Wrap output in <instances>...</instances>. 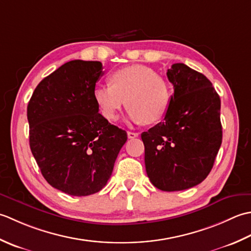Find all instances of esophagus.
<instances>
[{
  "label": "esophagus",
  "instance_id": "1",
  "mask_svg": "<svg viewBox=\"0 0 251 251\" xmlns=\"http://www.w3.org/2000/svg\"><path fill=\"white\" fill-rule=\"evenodd\" d=\"M139 136V133L137 132H131V131H127V137L129 139H134V137Z\"/></svg>",
  "mask_w": 251,
  "mask_h": 251
}]
</instances>
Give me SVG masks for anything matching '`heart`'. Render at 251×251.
I'll use <instances>...</instances> for the list:
<instances>
[{
  "label": "heart",
  "mask_w": 251,
  "mask_h": 251,
  "mask_svg": "<svg viewBox=\"0 0 251 251\" xmlns=\"http://www.w3.org/2000/svg\"><path fill=\"white\" fill-rule=\"evenodd\" d=\"M110 85H97L93 91L99 110L108 121L118 120L126 105L135 124H154L168 112L171 86L163 76L143 65L117 69L108 75Z\"/></svg>",
  "instance_id": "1"
}]
</instances>
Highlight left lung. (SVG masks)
<instances>
[{"label":"left lung","mask_w":251,"mask_h":251,"mask_svg":"<svg viewBox=\"0 0 251 251\" xmlns=\"http://www.w3.org/2000/svg\"><path fill=\"white\" fill-rule=\"evenodd\" d=\"M175 93L165 118L141 134L146 173L165 192L201 183L213 167L222 143L221 100L202 74L184 64L167 71Z\"/></svg>","instance_id":"obj_1"}]
</instances>
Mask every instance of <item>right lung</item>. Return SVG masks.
I'll use <instances>...</instances> for the list:
<instances>
[{"instance_id":"right-lung-1","label":"right lung","mask_w":251,"mask_h":251,"mask_svg":"<svg viewBox=\"0 0 251 251\" xmlns=\"http://www.w3.org/2000/svg\"><path fill=\"white\" fill-rule=\"evenodd\" d=\"M101 75L100 61H68L41 81L28 104L30 148L41 173L71 196L106 185L127 139L99 114L93 91Z\"/></svg>"}]
</instances>
